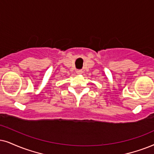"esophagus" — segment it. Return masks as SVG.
<instances>
[{"label":"esophagus","instance_id":"esophagus-1","mask_svg":"<svg viewBox=\"0 0 154 154\" xmlns=\"http://www.w3.org/2000/svg\"><path fill=\"white\" fill-rule=\"evenodd\" d=\"M76 72H77V75H82V70H81V69H77V70L76 71Z\"/></svg>","mask_w":154,"mask_h":154}]
</instances>
